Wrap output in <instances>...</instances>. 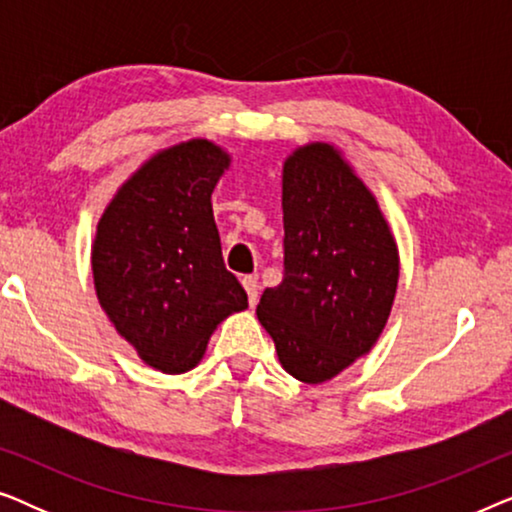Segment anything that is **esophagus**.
Instances as JSON below:
<instances>
[{
  "label": "esophagus",
  "instance_id": "obj_1",
  "mask_svg": "<svg viewBox=\"0 0 512 512\" xmlns=\"http://www.w3.org/2000/svg\"><path fill=\"white\" fill-rule=\"evenodd\" d=\"M242 286H244V291H247L249 305L254 307L258 303V279L256 277H244L242 279Z\"/></svg>",
  "mask_w": 512,
  "mask_h": 512
}]
</instances>
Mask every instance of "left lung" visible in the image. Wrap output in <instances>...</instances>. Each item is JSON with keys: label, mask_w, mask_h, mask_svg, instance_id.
Wrapping results in <instances>:
<instances>
[{"label": "left lung", "mask_w": 512, "mask_h": 512, "mask_svg": "<svg viewBox=\"0 0 512 512\" xmlns=\"http://www.w3.org/2000/svg\"><path fill=\"white\" fill-rule=\"evenodd\" d=\"M282 209L284 279L263 291L256 314L286 373L321 384L380 340L398 289V244L375 193L331 142L286 156Z\"/></svg>", "instance_id": "obj_1"}]
</instances>
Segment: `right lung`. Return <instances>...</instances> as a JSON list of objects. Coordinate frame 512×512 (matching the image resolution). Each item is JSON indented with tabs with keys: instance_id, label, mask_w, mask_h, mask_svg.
<instances>
[{
	"instance_id": "right-lung-1",
	"label": "right lung",
	"mask_w": 512,
	"mask_h": 512,
	"mask_svg": "<svg viewBox=\"0 0 512 512\" xmlns=\"http://www.w3.org/2000/svg\"><path fill=\"white\" fill-rule=\"evenodd\" d=\"M230 160L202 137L160 149L118 186L97 221V300L116 333L160 373L198 366L216 326L247 310V293L223 265L212 212Z\"/></svg>"
}]
</instances>
